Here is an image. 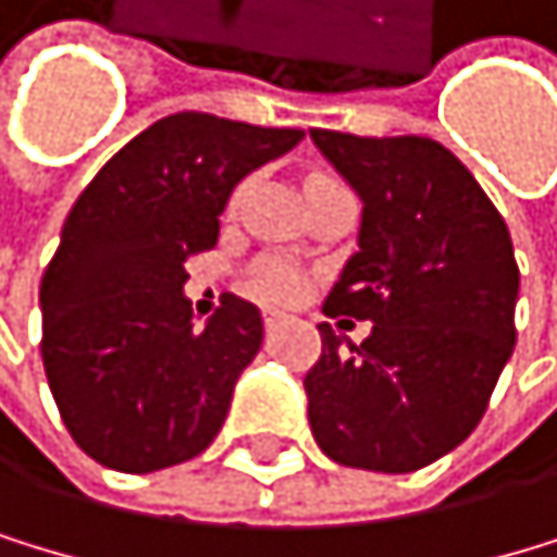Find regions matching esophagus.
I'll return each mask as SVG.
<instances>
[{
	"label": "esophagus",
	"mask_w": 557,
	"mask_h": 557,
	"mask_svg": "<svg viewBox=\"0 0 557 557\" xmlns=\"http://www.w3.org/2000/svg\"><path fill=\"white\" fill-rule=\"evenodd\" d=\"M284 321H290V314H284V311H263V325H267V332H273V329H281Z\"/></svg>",
	"instance_id": "esophagus-1"
}]
</instances>
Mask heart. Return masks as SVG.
<instances>
[{"label":"heart","mask_w":557,"mask_h":557,"mask_svg":"<svg viewBox=\"0 0 557 557\" xmlns=\"http://www.w3.org/2000/svg\"><path fill=\"white\" fill-rule=\"evenodd\" d=\"M318 181H325V177H318ZM249 287L252 294L270 297V301H290V297H297V290H301V270L284 260H260L249 270Z\"/></svg>","instance_id":"heart-1"}]
</instances>
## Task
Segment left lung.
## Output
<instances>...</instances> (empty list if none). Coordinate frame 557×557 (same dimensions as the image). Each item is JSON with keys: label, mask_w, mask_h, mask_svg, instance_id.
<instances>
[{"label": "left lung", "mask_w": 557, "mask_h": 557, "mask_svg": "<svg viewBox=\"0 0 557 557\" xmlns=\"http://www.w3.org/2000/svg\"><path fill=\"white\" fill-rule=\"evenodd\" d=\"M362 201L359 249L325 314L373 321L359 346L321 321L305 376L318 448L338 466L414 472L459 448L513 352L520 270L504 215L428 136L311 129Z\"/></svg>", "instance_id": "left-lung-1"}]
</instances>
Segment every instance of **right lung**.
<instances>
[{"label":"right lung","mask_w":557,"mask_h":557,"mask_svg":"<svg viewBox=\"0 0 557 557\" xmlns=\"http://www.w3.org/2000/svg\"><path fill=\"white\" fill-rule=\"evenodd\" d=\"M301 139L177 112L129 139L74 201L40 281V352L71 438L95 462L157 472L215 442L263 318L225 294L198 325L184 260L215 246L232 187Z\"/></svg>","instance_id":"1"}]
</instances>
